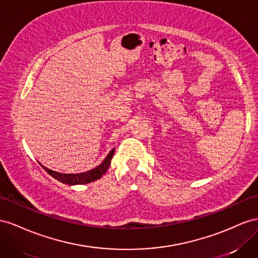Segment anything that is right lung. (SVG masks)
<instances>
[{"label": "right lung", "instance_id": "obj_1", "mask_svg": "<svg viewBox=\"0 0 258 258\" xmlns=\"http://www.w3.org/2000/svg\"><path fill=\"white\" fill-rule=\"evenodd\" d=\"M114 153V148L109 152L107 158L104 160V162L97 167L93 168V170L85 172V173H80V174H62V173H58L55 171H51L49 168H46L45 166L42 167L45 170L51 177H54L55 179L59 180L63 183H67V185H82V183H87L94 180L99 179L102 175H104L109 168L110 163H111V159L113 157Z\"/></svg>", "mask_w": 258, "mask_h": 258}]
</instances>
